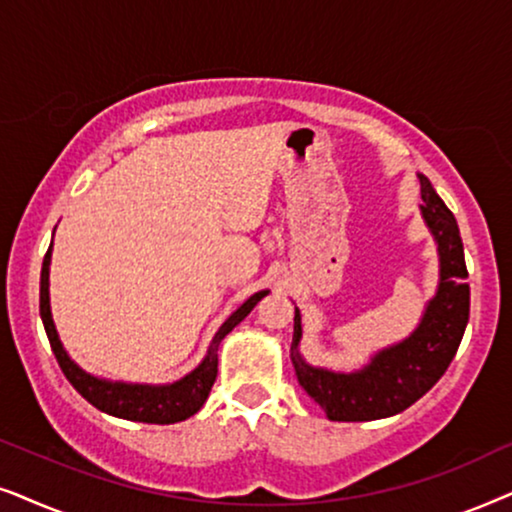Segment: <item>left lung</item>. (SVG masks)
Listing matches in <instances>:
<instances>
[{
	"instance_id": "8db88e82",
	"label": "left lung",
	"mask_w": 512,
	"mask_h": 512,
	"mask_svg": "<svg viewBox=\"0 0 512 512\" xmlns=\"http://www.w3.org/2000/svg\"><path fill=\"white\" fill-rule=\"evenodd\" d=\"M421 180V213L440 250V288L417 332L403 344L381 351L365 370L337 374L306 365L297 353L302 323L295 313L292 365L299 384L332 421H374L393 417L417 403L447 372L468 325L470 288L459 224L428 177Z\"/></svg>"
}]
</instances>
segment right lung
<instances>
[{"label":"right lung","mask_w":512,"mask_h":512,"mask_svg":"<svg viewBox=\"0 0 512 512\" xmlns=\"http://www.w3.org/2000/svg\"><path fill=\"white\" fill-rule=\"evenodd\" d=\"M49 262H51V248L44 255L42 264V283H39V313H42L46 337H49L53 356H56L60 370L67 377V381L84 395V398L100 412L112 414V417L140 421V424H177L196 414L208 400L210 388L215 384L217 377V349L220 342L229 335L248 313L255 309V304L267 295V290L255 292L248 302H243L231 316L224 320V325L217 330L210 344V351L203 363L196 367L192 374L185 379L175 381L170 386H131V384H112V381L95 379L67 358L63 351V344L56 335V327L51 320L49 309Z\"/></svg>","instance_id":"obj_1"}]
</instances>
